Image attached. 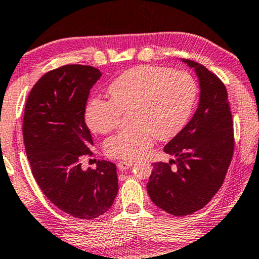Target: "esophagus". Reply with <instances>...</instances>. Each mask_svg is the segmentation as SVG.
I'll list each match as a JSON object with an SVG mask.
<instances>
[{
    "label": "esophagus",
    "mask_w": 259,
    "mask_h": 259,
    "mask_svg": "<svg viewBox=\"0 0 259 259\" xmlns=\"http://www.w3.org/2000/svg\"><path fill=\"white\" fill-rule=\"evenodd\" d=\"M117 166L119 171H125L126 169H129V167L133 166V162H119L117 163Z\"/></svg>",
    "instance_id": "1"
}]
</instances>
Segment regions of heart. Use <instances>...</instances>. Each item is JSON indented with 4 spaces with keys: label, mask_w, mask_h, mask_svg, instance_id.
I'll use <instances>...</instances> for the list:
<instances>
[{
    "label": "heart",
    "mask_w": 259,
    "mask_h": 259,
    "mask_svg": "<svg viewBox=\"0 0 259 259\" xmlns=\"http://www.w3.org/2000/svg\"><path fill=\"white\" fill-rule=\"evenodd\" d=\"M111 100L93 98L85 122L96 134H108L129 111L131 129L119 131L104 143L105 155L135 161L152 147L154 138L167 141L180 133L196 98V82L182 70L157 65L131 68L111 83Z\"/></svg>",
    "instance_id": "b5f03b06"
}]
</instances>
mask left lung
<instances>
[{
  "label": "left lung",
  "mask_w": 259,
  "mask_h": 259,
  "mask_svg": "<svg viewBox=\"0 0 259 259\" xmlns=\"http://www.w3.org/2000/svg\"><path fill=\"white\" fill-rule=\"evenodd\" d=\"M194 68L201 95L190 122L164 147L176 159L156 162L147 184L151 201L174 216L201 210L223 184L234 155V122L224 83L204 65Z\"/></svg>",
  "instance_id": "obj_1"
}]
</instances>
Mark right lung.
<instances>
[{"label":"right lung","instance_id":"right-lung-1","mask_svg":"<svg viewBox=\"0 0 259 259\" xmlns=\"http://www.w3.org/2000/svg\"><path fill=\"white\" fill-rule=\"evenodd\" d=\"M102 76L92 65L67 64L32 87L23 116V141L31 172L46 197L65 213L93 220L110 209L118 191L114 163L82 170L94 144L84 115L90 89Z\"/></svg>","mask_w":259,"mask_h":259}]
</instances>
